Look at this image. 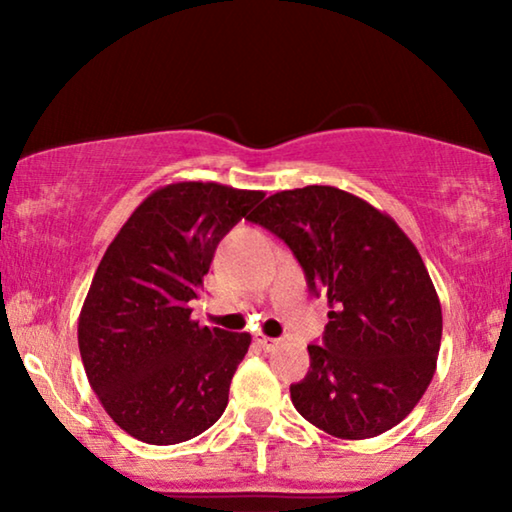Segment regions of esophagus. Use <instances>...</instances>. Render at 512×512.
<instances>
[{"label":"esophagus","instance_id":"esophagus-1","mask_svg":"<svg viewBox=\"0 0 512 512\" xmlns=\"http://www.w3.org/2000/svg\"><path fill=\"white\" fill-rule=\"evenodd\" d=\"M256 342H258V347L265 349V352H272V349L279 347L277 338H270V335H263V333L256 335Z\"/></svg>","mask_w":512,"mask_h":512}]
</instances>
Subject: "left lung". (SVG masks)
Here are the masks:
<instances>
[{"instance_id": "8db88e82", "label": "left lung", "mask_w": 512, "mask_h": 512, "mask_svg": "<svg viewBox=\"0 0 512 512\" xmlns=\"http://www.w3.org/2000/svg\"><path fill=\"white\" fill-rule=\"evenodd\" d=\"M249 221L289 244L310 291L328 298L324 345L291 384L307 422L366 440L410 415L433 380L443 310L429 270L389 214L335 186L279 191Z\"/></svg>"}]
</instances>
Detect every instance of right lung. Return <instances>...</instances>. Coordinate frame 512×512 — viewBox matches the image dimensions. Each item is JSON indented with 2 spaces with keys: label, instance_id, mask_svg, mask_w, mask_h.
I'll list each match as a JSON object with an SVG mask.
<instances>
[{
  "label": "right lung",
  "instance_id": "obj_1",
  "mask_svg": "<svg viewBox=\"0 0 512 512\" xmlns=\"http://www.w3.org/2000/svg\"><path fill=\"white\" fill-rule=\"evenodd\" d=\"M263 191L177 181L153 191L118 230L79 314V352L107 415L132 438L177 445L228 405L251 345L191 319L216 244Z\"/></svg>",
  "mask_w": 512,
  "mask_h": 512
}]
</instances>
